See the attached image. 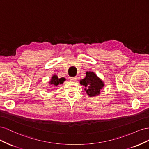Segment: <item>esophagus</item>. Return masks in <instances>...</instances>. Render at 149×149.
Masks as SVG:
<instances>
[{
    "instance_id": "34e87169",
    "label": "esophagus",
    "mask_w": 149,
    "mask_h": 149,
    "mask_svg": "<svg viewBox=\"0 0 149 149\" xmlns=\"http://www.w3.org/2000/svg\"><path fill=\"white\" fill-rule=\"evenodd\" d=\"M76 79H77V78L76 77H71L70 78V80L72 81H75Z\"/></svg>"
}]
</instances>
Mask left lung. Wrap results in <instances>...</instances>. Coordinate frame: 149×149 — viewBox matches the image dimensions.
<instances>
[{
  "label": "left lung",
  "instance_id": "1",
  "mask_svg": "<svg viewBox=\"0 0 149 149\" xmlns=\"http://www.w3.org/2000/svg\"><path fill=\"white\" fill-rule=\"evenodd\" d=\"M80 84L84 86V90L89 97L99 95L101 93V90L104 86L103 81L93 71H87L86 77L80 80Z\"/></svg>",
  "mask_w": 149,
  "mask_h": 149
}]
</instances>
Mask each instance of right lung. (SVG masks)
Returning a JSON list of instances; mask_svg holds the SVG:
<instances>
[{
  "label": "right lung",
  "mask_w": 149,
  "mask_h": 149,
  "mask_svg": "<svg viewBox=\"0 0 149 149\" xmlns=\"http://www.w3.org/2000/svg\"><path fill=\"white\" fill-rule=\"evenodd\" d=\"M66 79L65 78H58V76L56 74H53L52 76V78H51L50 81H49V84L50 85H53L55 86H56L59 85L60 84H63Z\"/></svg>",
  "instance_id": "right-lung-1"
}]
</instances>
